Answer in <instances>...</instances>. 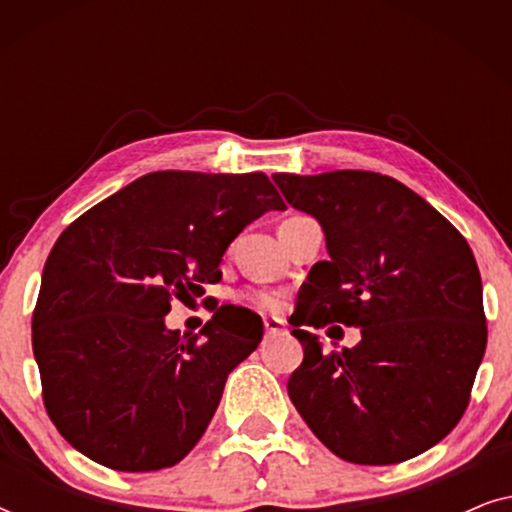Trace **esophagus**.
I'll return each mask as SVG.
<instances>
[{
	"label": "esophagus",
	"instance_id": "34e87169",
	"mask_svg": "<svg viewBox=\"0 0 512 512\" xmlns=\"http://www.w3.org/2000/svg\"><path fill=\"white\" fill-rule=\"evenodd\" d=\"M265 338H272V335L284 333V324L279 319H265Z\"/></svg>",
	"mask_w": 512,
	"mask_h": 512
}]
</instances>
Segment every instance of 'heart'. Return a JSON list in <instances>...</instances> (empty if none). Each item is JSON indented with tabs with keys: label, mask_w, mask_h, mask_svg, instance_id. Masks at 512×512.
<instances>
[{
	"label": "heart",
	"mask_w": 512,
	"mask_h": 512,
	"mask_svg": "<svg viewBox=\"0 0 512 512\" xmlns=\"http://www.w3.org/2000/svg\"><path fill=\"white\" fill-rule=\"evenodd\" d=\"M249 300H251V305L258 307V310H265V312L279 310V305H282V300H279L275 293H265V291L251 293Z\"/></svg>",
	"instance_id": "heart-1"
}]
</instances>
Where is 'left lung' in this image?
<instances>
[{
    "mask_svg": "<svg viewBox=\"0 0 512 512\" xmlns=\"http://www.w3.org/2000/svg\"><path fill=\"white\" fill-rule=\"evenodd\" d=\"M314 216L328 261L312 265L291 324L303 363L289 398L314 436L352 464L387 466L440 443L468 408L487 347L482 282L464 235L401 181L377 172L275 174ZM362 328L324 353L300 325Z\"/></svg>",
    "mask_w": 512,
    "mask_h": 512,
    "instance_id": "8db88e82",
    "label": "left lung"
}]
</instances>
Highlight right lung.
<instances>
[{"label": "right lung", "instance_id": "add662e5", "mask_svg": "<svg viewBox=\"0 0 512 512\" xmlns=\"http://www.w3.org/2000/svg\"><path fill=\"white\" fill-rule=\"evenodd\" d=\"M270 209L284 202L263 172L165 170L65 228L41 275L32 349L48 417L74 450L125 473L193 450L263 321L221 305L200 335H181L165 314L221 282L228 244Z\"/></svg>", "mask_w": 512, "mask_h": 512}]
</instances>
